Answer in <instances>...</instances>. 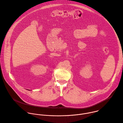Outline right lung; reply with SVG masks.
<instances>
[{
  "label": "right lung",
  "instance_id": "1",
  "mask_svg": "<svg viewBox=\"0 0 123 123\" xmlns=\"http://www.w3.org/2000/svg\"><path fill=\"white\" fill-rule=\"evenodd\" d=\"M29 91H30V90H29Z\"/></svg>",
  "mask_w": 123,
  "mask_h": 123
}]
</instances>
